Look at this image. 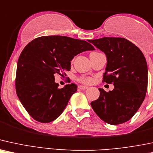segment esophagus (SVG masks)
<instances>
[{
  "mask_svg": "<svg viewBox=\"0 0 153 153\" xmlns=\"http://www.w3.org/2000/svg\"><path fill=\"white\" fill-rule=\"evenodd\" d=\"M78 88L79 89H82V90H85V89H88V87H86V86H83V85H79L78 86Z\"/></svg>",
  "mask_w": 153,
  "mask_h": 153,
  "instance_id": "obj_1",
  "label": "esophagus"
}]
</instances>
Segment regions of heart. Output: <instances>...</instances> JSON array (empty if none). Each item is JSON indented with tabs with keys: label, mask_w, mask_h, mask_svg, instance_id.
<instances>
[{
	"label": "heart",
	"mask_w": 153,
	"mask_h": 153,
	"mask_svg": "<svg viewBox=\"0 0 153 153\" xmlns=\"http://www.w3.org/2000/svg\"><path fill=\"white\" fill-rule=\"evenodd\" d=\"M77 80H78L79 82H82V83L86 84H89L93 82V79L91 78V77H87V76L79 77V78L77 79Z\"/></svg>",
	"instance_id": "obj_1"
}]
</instances>
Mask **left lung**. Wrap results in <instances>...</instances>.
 Returning <instances> with one entry per match:
<instances>
[{
    "label": "left lung",
    "mask_w": 153,
    "mask_h": 153,
    "mask_svg": "<svg viewBox=\"0 0 153 153\" xmlns=\"http://www.w3.org/2000/svg\"><path fill=\"white\" fill-rule=\"evenodd\" d=\"M107 56L103 82L114 84L109 92L99 89L91 106L100 119L112 125L130 120L144 101L148 89V66L143 52L124 38L89 40Z\"/></svg>",
    "instance_id": "8db88e82"
}]
</instances>
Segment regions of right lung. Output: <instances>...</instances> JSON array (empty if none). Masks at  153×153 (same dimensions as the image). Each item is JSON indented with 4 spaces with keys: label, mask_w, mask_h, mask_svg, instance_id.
I'll use <instances>...</instances> for the list:
<instances>
[{
    "label": "right lung",
    "mask_w": 153,
    "mask_h": 153,
    "mask_svg": "<svg viewBox=\"0 0 153 153\" xmlns=\"http://www.w3.org/2000/svg\"><path fill=\"white\" fill-rule=\"evenodd\" d=\"M90 50L94 46L86 41L62 36L36 38L25 46L18 60L16 91L32 118L48 123L60 116L77 86L59 88L54 76H66L71 59Z\"/></svg>",
    "instance_id": "1"
}]
</instances>
